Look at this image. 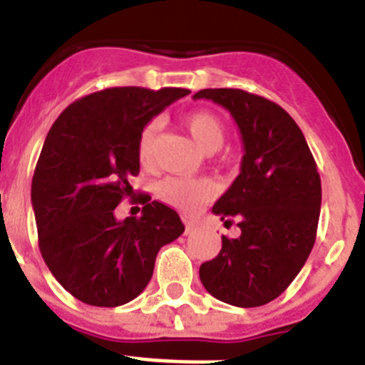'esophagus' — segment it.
<instances>
[{"label": "esophagus", "instance_id": "esophagus-1", "mask_svg": "<svg viewBox=\"0 0 365 365\" xmlns=\"http://www.w3.org/2000/svg\"><path fill=\"white\" fill-rule=\"evenodd\" d=\"M186 225V234H190V232H193L195 228H197V222L195 221H185Z\"/></svg>", "mask_w": 365, "mask_h": 365}]
</instances>
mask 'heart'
<instances>
[{
    "mask_svg": "<svg viewBox=\"0 0 365 365\" xmlns=\"http://www.w3.org/2000/svg\"><path fill=\"white\" fill-rule=\"evenodd\" d=\"M182 124L193 140L199 144L202 151L212 153L219 150L227 137V128L221 117L208 109H195L186 113L182 117ZM157 133H159V122L151 120L143 128L138 135L137 153L138 160L143 164H150L153 160L155 144H157ZM214 185L208 179H188V177H166L160 180L157 193L164 202L172 205L180 212H195L201 208L206 201L214 197Z\"/></svg>",
    "mask_w": 365,
    "mask_h": 365,
    "instance_id": "obj_1",
    "label": "heart"
}]
</instances>
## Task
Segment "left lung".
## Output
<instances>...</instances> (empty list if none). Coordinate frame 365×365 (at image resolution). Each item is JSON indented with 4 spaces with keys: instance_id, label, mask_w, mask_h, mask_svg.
Masks as SVG:
<instances>
[{
    "instance_id": "left-lung-1",
    "label": "left lung",
    "mask_w": 365,
    "mask_h": 365,
    "mask_svg": "<svg viewBox=\"0 0 365 365\" xmlns=\"http://www.w3.org/2000/svg\"><path fill=\"white\" fill-rule=\"evenodd\" d=\"M230 111L243 138L241 172L212 212L241 235H222L221 252L202 263L199 278L214 298L259 307L278 298L305 265L320 219L322 182L314 157L292 117L243 89H202Z\"/></svg>"
}]
</instances>
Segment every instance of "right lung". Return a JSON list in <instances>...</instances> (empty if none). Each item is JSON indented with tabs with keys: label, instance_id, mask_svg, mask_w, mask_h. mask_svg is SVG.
I'll return each mask as SVG.
<instances>
[{
	"label": "right lung",
	"instance_id": "add662e5",
	"mask_svg": "<svg viewBox=\"0 0 365 365\" xmlns=\"http://www.w3.org/2000/svg\"><path fill=\"white\" fill-rule=\"evenodd\" d=\"M188 89L109 87L76 100L47 133L31 199L43 261L80 302L118 307L150 283L160 247L185 232L179 214L140 193V217L118 221L115 208L133 197L137 144L144 125Z\"/></svg>",
	"mask_w": 365,
	"mask_h": 365
}]
</instances>
